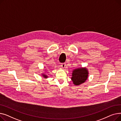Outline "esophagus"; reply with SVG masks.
I'll return each mask as SVG.
<instances>
[{"mask_svg": "<svg viewBox=\"0 0 121 121\" xmlns=\"http://www.w3.org/2000/svg\"><path fill=\"white\" fill-rule=\"evenodd\" d=\"M65 66H66V63H62V64H61V67H62V68H65Z\"/></svg>", "mask_w": 121, "mask_h": 121, "instance_id": "esophagus-1", "label": "esophagus"}]
</instances>
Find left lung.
Masks as SVG:
<instances>
[{"mask_svg": "<svg viewBox=\"0 0 121 121\" xmlns=\"http://www.w3.org/2000/svg\"><path fill=\"white\" fill-rule=\"evenodd\" d=\"M88 76V72L86 68H80L75 69L72 73V80L73 84L79 85L87 80Z\"/></svg>", "mask_w": 121, "mask_h": 121, "instance_id": "1", "label": "left lung"}]
</instances>
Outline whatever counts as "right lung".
Wrapping results in <instances>:
<instances>
[{
	"instance_id": "1",
	"label": "right lung",
	"mask_w": 121,
	"mask_h": 121,
	"mask_svg": "<svg viewBox=\"0 0 121 121\" xmlns=\"http://www.w3.org/2000/svg\"><path fill=\"white\" fill-rule=\"evenodd\" d=\"M43 77L44 78H47V77H48L46 74H43Z\"/></svg>"
}]
</instances>
